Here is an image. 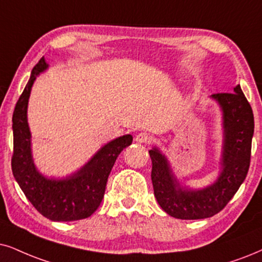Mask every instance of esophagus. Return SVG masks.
Instances as JSON below:
<instances>
[{"label": "esophagus", "instance_id": "esophagus-1", "mask_svg": "<svg viewBox=\"0 0 262 262\" xmlns=\"http://www.w3.org/2000/svg\"><path fill=\"white\" fill-rule=\"evenodd\" d=\"M152 140H154L152 135L146 133V132H141V133H139L137 137H135V141L141 142V144H150Z\"/></svg>", "mask_w": 262, "mask_h": 262}]
</instances>
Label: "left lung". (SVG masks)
Instances as JSON below:
<instances>
[{
  "instance_id": "1",
  "label": "left lung",
  "mask_w": 262,
  "mask_h": 262,
  "mask_svg": "<svg viewBox=\"0 0 262 262\" xmlns=\"http://www.w3.org/2000/svg\"><path fill=\"white\" fill-rule=\"evenodd\" d=\"M223 112V152L219 177L203 188L183 186L173 173L167 157L154 147L151 179L158 204L170 216L181 220L210 217L226 207L246 179L250 164L254 115L241 85L233 93L210 95Z\"/></svg>"
}]
</instances>
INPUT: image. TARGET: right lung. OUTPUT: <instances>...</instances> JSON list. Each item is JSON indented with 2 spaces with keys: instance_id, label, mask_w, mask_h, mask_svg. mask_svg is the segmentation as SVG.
<instances>
[{
  "instance_id": "right-lung-1",
  "label": "right lung",
  "mask_w": 262,
  "mask_h": 262,
  "mask_svg": "<svg viewBox=\"0 0 262 262\" xmlns=\"http://www.w3.org/2000/svg\"><path fill=\"white\" fill-rule=\"evenodd\" d=\"M48 69L45 58L31 76L13 112L12 171L26 198L43 216L52 221H75L89 217L98 209L107 178L118 155L133 141L130 134L105 144L81 169L65 178H47L36 168L28 123V104L35 79Z\"/></svg>"
}]
</instances>
